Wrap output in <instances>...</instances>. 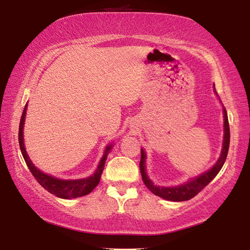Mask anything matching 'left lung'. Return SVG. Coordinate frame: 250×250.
Instances as JSON below:
<instances>
[{
    "label": "left lung",
    "mask_w": 250,
    "mask_h": 250,
    "mask_svg": "<svg viewBox=\"0 0 250 250\" xmlns=\"http://www.w3.org/2000/svg\"><path fill=\"white\" fill-rule=\"evenodd\" d=\"M215 87V86H214ZM224 111V140H223V149H222L221 157L218 158L217 163L211 167V169L208 172L201 174L200 176L196 177V179L189 181V182L181 184L177 187L172 188H165V187H157L153 184L151 181L149 180V177L146 176V153L141 149V160H140V170H141L142 180L145 182L146 187L151 191L156 196L162 197L166 200L170 201H186L189 200L194 196H197L215 176L217 175L220 172L222 166L227 159L228 151H229V146H230V127H229V121H228V114L225 108L223 109Z\"/></svg>",
    "instance_id": "obj_1"
}]
</instances>
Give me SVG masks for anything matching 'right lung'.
<instances>
[{
	"mask_svg": "<svg viewBox=\"0 0 250 250\" xmlns=\"http://www.w3.org/2000/svg\"><path fill=\"white\" fill-rule=\"evenodd\" d=\"M26 109L27 104L23 108L21 119H20L19 124V146L20 150H21L22 157L25 159V162L28 166L30 173L33 174V176L35 177L37 182L42 186L44 189L49 191L50 193L54 194V196L63 198V199H70V198H78L83 197L85 194H88L94 190V188L98 186L100 182L101 174L104 172V167L107 160V157L109 155V150L111 149V146H108L105 149L104 155L102 157L100 164H99L98 169L95 170L93 175L87 177V179H82V180H59L56 177L47 175L41 172L40 169H37L32 160L29 159L28 155H27L25 150V145H23V135H22V129H23V123H25V115H26Z\"/></svg>",
	"mask_w": 250,
	"mask_h": 250,
	"instance_id": "obj_1",
	"label": "right lung"
}]
</instances>
